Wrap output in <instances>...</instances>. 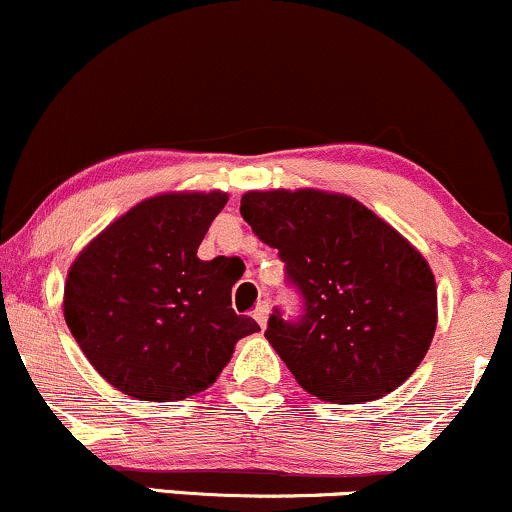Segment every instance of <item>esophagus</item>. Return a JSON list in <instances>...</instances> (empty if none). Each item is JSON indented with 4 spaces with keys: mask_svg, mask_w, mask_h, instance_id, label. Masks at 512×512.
<instances>
[{
    "mask_svg": "<svg viewBox=\"0 0 512 512\" xmlns=\"http://www.w3.org/2000/svg\"><path fill=\"white\" fill-rule=\"evenodd\" d=\"M268 314H270V304L266 302V299H263V302H258L256 309H254V318H256V323H258V326H261V328H266Z\"/></svg>",
    "mask_w": 512,
    "mask_h": 512,
    "instance_id": "34e87169",
    "label": "esophagus"
}]
</instances>
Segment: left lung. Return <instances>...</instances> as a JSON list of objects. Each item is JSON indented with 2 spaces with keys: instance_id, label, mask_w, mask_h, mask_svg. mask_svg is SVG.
Segmentation results:
<instances>
[{
  "instance_id": "obj_1",
  "label": "left lung",
  "mask_w": 512,
  "mask_h": 512,
  "mask_svg": "<svg viewBox=\"0 0 512 512\" xmlns=\"http://www.w3.org/2000/svg\"><path fill=\"white\" fill-rule=\"evenodd\" d=\"M242 215L278 249L304 297L299 321L270 314L266 340L306 393L357 405L402 386L438 321L426 258L357 198L321 189L246 191Z\"/></svg>"
}]
</instances>
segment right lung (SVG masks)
I'll return each mask as SVG.
<instances>
[{"mask_svg":"<svg viewBox=\"0 0 512 512\" xmlns=\"http://www.w3.org/2000/svg\"><path fill=\"white\" fill-rule=\"evenodd\" d=\"M225 191H170L119 215L71 263L64 321L95 371L136 400L174 402L213 386L258 323L232 309L237 270L198 244Z\"/></svg>","mask_w":512,"mask_h":512,"instance_id":"right-lung-1","label":"right lung"}]
</instances>
